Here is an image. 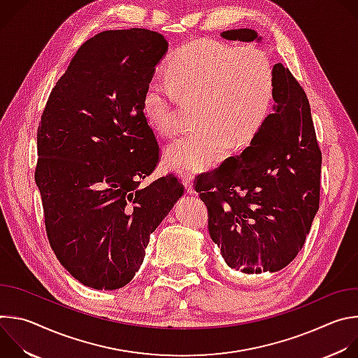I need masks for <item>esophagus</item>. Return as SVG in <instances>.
<instances>
[{
	"instance_id": "1",
	"label": "esophagus",
	"mask_w": 358,
	"mask_h": 358,
	"mask_svg": "<svg viewBox=\"0 0 358 358\" xmlns=\"http://www.w3.org/2000/svg\"><path fill=\"white\" fill-rule=\"evenodd\" d=\"M182 178H184V184H185V188L189 194H195V189H194V185H192V176L189 173H185L182 174Z\"/></svg>"
}]
</instances>
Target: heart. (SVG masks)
Returning a JSON list of instances; mask_svg holds the SVG:
<instances>
[{
    "label": "heart",
    "mask_w": 358,
    "mask_h": 358,
    "mask_svg": "<svg viewBox=\"0 0 358 358\" xmlns=\"http://www.w3.org/2000/svg\"><path fill=\"white\" fill-rule=\"evenodd\" d=\"M276 94L271 57L255 46L201 39L170 57L164 78H151L143 94V113L157 133L178 127V101L195 103L192 130L166 148V163L178 171H203L220 164L231 144L239 150L266 124Z\"/></svg>",
    "instance_id": "1"
}]
</instances>
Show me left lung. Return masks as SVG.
Listing matches in <instances>:
<instances>
[{
	"label": "left lung",
	"mask_w": 358,
	"mask_h": 358,
	"mask_svg": "<svg viewBox=\"0 0 358 358\" xmlns=\"http://www.w3.org/2000/svg\"><path fill=\"white\" fill-rule=\"evenodd\" d=\"M229 41H261L229 29ZM275 113L239 156L194 180L208 210L211 239L227 265L245 275L279 272L303 248L320 202L322 151L303 87L275 65Z\"/></svg>",
	"instance_id": "1"
}]
</instances>
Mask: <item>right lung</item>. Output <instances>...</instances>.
<instances>
[{"instance_id":"obj_1","label":"right lung","mask_w":358,"mask_h":358,"mask_svg":"<svg viewBox=\"0 0 358 358\" xmlns=\"http://www.w3.org/2000/svg\"><path fill=\"white\" fill-rule=\"evenodd\" d=\"M167 49L162 34L144 28L94 35L41 117L35 181L49 245L75 279L97 290L134 278L150 234L184 194L174 174L140 187L160 157L143 94Z\"/></svg>"}]
</instances>
